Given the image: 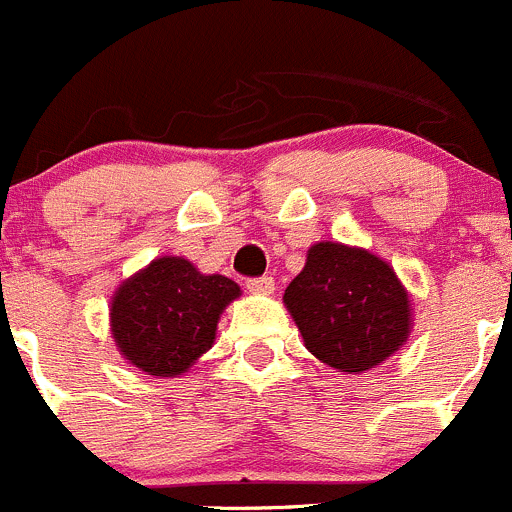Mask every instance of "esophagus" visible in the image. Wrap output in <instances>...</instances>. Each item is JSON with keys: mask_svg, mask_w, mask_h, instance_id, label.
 I'll list each match as a JSON object with an SVG mask.
<instances>
[{"mask_svg": "<svg viewBox=\"0 0 512 512\" xmlns=\"http://www.w3.org/2000/svg\"><path fill=\"white\" fill-rule=\"evenodd\" d=\"M246 286H248V291H251V294H271V291L276 289L274 279H271V276H259V279H248Z\"/></svg>", "mask_w": 512, "mask_h": 512, "instance_id": "obj_1", "label": "esophagus"}]
</instances>
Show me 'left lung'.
I'll list each match as a JSON object with an SVG mask.
<instances>
[{"mask_svg":"<svg viewBox=\"0 0 512 512\" xmlns=\"http://www.w3.org/2000/svg\"><path fill=\"white\" fill-rule=\"evenodd\" d=\"M284 304L306 349L339 372H367L410 334V304L394 271L372 253L334 241L309 248Z\"/></svg>","mask_w":512,"mask_h":512,"instance_id":"8db88e82","label":"left lung"}]
</instances>
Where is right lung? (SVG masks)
Masks as SVG:
<instances>
[{
  "label": "right lung",
  "instance_id": "right-lung-1",
  "mask_svg": "<svg viewBox=\"0 0 512 512\" xmlns=\"http://www.w3.org/2000/svg\"><path fill=\"white\" fill-rule=\"evenodd\" d=\"M238 294L236 281L163 256L118 289L110 309L113 337L135 367L173 377L211 349L218 316Z\"/></svg>",
  "mask_w": 512,
  "mask_h": 512
}]
</instances>
